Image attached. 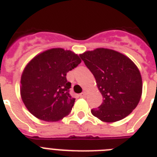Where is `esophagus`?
<instances>
[{"label": "esophagus", "instance_id": "1", "mask_svg": "<svg viewBox=\"0 0 157 157\" xmlns=\"http://www.w3.org/2000/svg\"><path fill=\"white\" fill-rule=\"evenodd\" d=\"M86 95V94L85 93V92H82L81 94H80V97H81V98H85Z\"/></svg>", "mask_w": 157, "mask_h": 157}]
</instances>
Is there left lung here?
Listing matches in <instances>:
<instances>
[{
  "label": "left lung",
  "instance_id": "1",
  "mask_svg": "<svg viewBox=\"0 0 157 157\" xmlns=\"http://www.w3.org/2000/svg\"><path fill=\"white\" fill-rule=\"evenodd\" d=\"M93 73L103 96V103L91 113L105 122L126 117L137 107L142 95L143 83L137 66L124 54L98 48L80 55Z\"/></svg>",
  "mask_w": 157,
  "mask_h": 157
}]
</instances>
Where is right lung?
<instances>
[{
	"label": "right lung",
	"mask_w": 157,
	"mask_h": 157,
	"mask_svg": "<svg viewBox=\"0 0 157 157\" xmlns=\"http://www.w3.org/2000/svg\"><path fill=\"white\" fill-rule=\"evenodd\" d=\"M77 54L61 48L48 50L31 60L21 76V97L36 118L58 121L71 112L75 98L69 94L67 73L81 63Z\"/></svg>",
	"instance_id": "1"
}]
</instances>
